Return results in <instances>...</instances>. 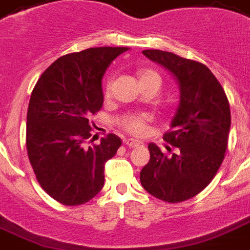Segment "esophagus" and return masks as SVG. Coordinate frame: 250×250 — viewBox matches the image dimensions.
I'll return each instance as SVG.
<instances>
[{
  "label": "esophagus",
  "mask_w": 250,
  "mask_h": 250,
  "mask_svg": "<svg viewBox=\"0 0 250 250\" xmlns=\"http://www.w3.org/2000/svg\"><path fill=\"white\" fill-rule=\"evenodd\" d=\"M125 144H126L129 148H136V146H140L143 144L140 140L136 139H125Z\"/></svg>",
  "instance_id": "34e87169"
}]
</instances>
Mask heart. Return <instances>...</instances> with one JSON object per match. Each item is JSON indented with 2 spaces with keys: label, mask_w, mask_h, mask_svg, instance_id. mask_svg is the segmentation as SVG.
Returning a JSON list of instances; mask_svg holds the SVG:
<instances>
[{
  "label": "heart",
  "mask_w": 250,
  "mask_h": 250,
  "mask_svg": "<svg viewBox=\"0 0 250 250\" xmlns=\"http://www.w3.org/2000/svg\"><path fill=\"white\" fill-rule=\"evenodd\" d=\"M138 80H139L140 84L142 86H146V84H155L161 86L162 80L161 76L154 72V70L150 69H140L138 70ZM111 93V80L108 81L106 87H104V96L108 97ZM148 121V117L146 115H139V116H130L127 117L126 120L124 121V126L125 129L129 130L131 134H135V135H140V134L144 133L146 130V124Z\"/></svg>",
  "instance_id": "b5f03b06"
}]
</instances>
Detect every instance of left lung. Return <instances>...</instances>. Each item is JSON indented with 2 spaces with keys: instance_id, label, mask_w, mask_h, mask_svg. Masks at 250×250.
I'll use <instances>...</instances> for the list:
<instances>
[{
  "instance_id": "8db88e82",
  "label": "left lung",
  "mask_w": 250,
  "mask_h": 250,
  "mask_svg": "<svg viewBox=\"0 0 250 250\" xmlns=\"http://www.w3.org/2000/svg\"><path fill=\"white\" fill-rule=\"evenodd\" d=\"M143 54L176 78L180 104L170 123L172 131L164 134L177 151L166 155L150 143V159L140 172V182L159 200L186 201L208 186L223 163L231 124L229 101L205 64L157 49Z\"/></svg>"
}]
</instances>
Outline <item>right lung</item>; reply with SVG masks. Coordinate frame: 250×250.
Wrapping results in <instances>:
<instances>
[{"instance_id":"1","label":"right lung","mask_w":250,"mask_h":250,"mask_svg":"<svg viewBox=\"0 0 250 250\" xmlns=\"http://www.w3.org/2000/svg\"><path fill=\"white\" fill-rule=\"evenodd\" d=\"M129 48L100 46L63 55L42 74L30 97L26 149L42 189L67 206L89 201L102 189L104 163L116 154L115 134L86 146L89 119L104 104L102 77Z\"/></svg>"}]
</instances>
